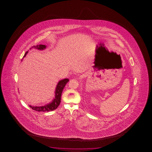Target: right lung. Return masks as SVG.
Returning a JSON list of instances; mask_svg holds the SVG:
<instances>
[{"label":"right lung","instance_id":"obj_1","mask_svg":"<svg viewBox=\"0 0 152 152\" xmlns=\"http://www.w3.org/2000/svg\"><path fill=\"white\" fill-rule=\"evenodd\" d=\"M46 48V46L45 45H39L33 46L31 48H30V49H31V48H35V49H38V50H44ZM27 52L28 51L26 52L24 57L26 56ZM69 81V79L65 78V79L61 80L58 82V85L56 86V89L55 91V94H56L55 98L50 103L46 104L44 106H34L29 105V107L32 108L33 110L38 111V112H49V111H52V110H56L60 104L61 97V94H62L63 90L65 87L67 83Z\"/></svg>","mask_w":152,"mask_h":152}]
</instances>
